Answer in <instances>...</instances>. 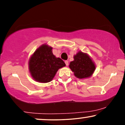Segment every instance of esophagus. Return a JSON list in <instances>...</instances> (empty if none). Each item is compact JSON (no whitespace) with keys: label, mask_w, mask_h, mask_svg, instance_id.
Instances as JSON below:
<instances>
[{"label":"esophagus","mask_w":125,"mask_h":125,"mask_svg":"<svg viewBox=\"0 0 125 125\" xmlns=\"http://www.w3.org/2000/svg\"><path fill=\"white\" fill-rule=\"evenodd\" d=\"M64 63H65L66 65L68 66V64H69V63H68V61H64Z\"/></svg>","instance_id":"34e87169"}]
</instances>
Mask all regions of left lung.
<instances>
[{"label": "left lung", "instance_id": "8db88e82", "mask_svg": "<svg viewBox=\"0 0 125 125\" xmlns=\"http://www.w3.org/2000/svg\"><path fill=\"white\" fill-rule=\"evenodd\" d=\"M73 59L69 66L77 78L83 79L92 76L96 69V65L88 54L79 51L73 56Z\"/></svg>", "mask_w": 125, "mask_h": 125}]
</instances>
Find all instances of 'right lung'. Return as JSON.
<instances>
[{"mask_svg":"<svg viewBox=\"0 0 125 125\" xmlns=\"http://www.w3.org/2000/svg\"><path fill=\"white\" fill-rule=\"evenodd\" d=\"M52 48L47 44L40 46L32 54L29 61V71L32 78L40 83L52 81L59 69L65 63L61 58L52 53Z\"/></svg>","mask_w":125,"mask_h":125,"instance_id":"add662e5","label":"right lung"}]
</instances>
